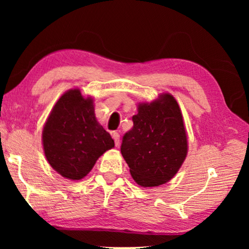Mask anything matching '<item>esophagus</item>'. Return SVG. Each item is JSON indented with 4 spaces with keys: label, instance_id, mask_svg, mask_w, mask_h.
<instances>
[{
    "label": "esophagus",
    "instance_id": "esophagus-1",
    "mask_svg": "<svg viewBox=\"0 0 249 249\" xmlns=\"http://www.w3.org/2000/svg\"><path fill=\"white\" fill-rule=\"evenodd\" d=\"M111 135H112V138L114 139L115 146H117V147H119V145H120V135H119V132L113 131Z\"/></svg>",
    "mask_w": 249,
    "mask_h": 249
}]
</instances>
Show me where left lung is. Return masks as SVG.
I'll use <instances>...</instances> for the list:
<instances>
[{
  "label": "left lung",
  "instance_id": "8db88e82",
  "mask_svg": "<svg viewBox=\"0 0 249 249\" xmlns=\"http://www.w3.org/2000/svg\"><path fill=\"white\" fill-rule=\"evenodd\" d=\"M134 127L122 138L121 154L138 185L168 182L185 161L188 144L181 111L175 97L162 94L152 103L138 105Z\"/></svg>",
  "mask_w": 249,
  "mask_h": 249
}]
</instances>
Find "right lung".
Segmentation results:
<instances>
[{
    "instance_id": "obj_1",
    "label": "right lung",
    "mask_w": 249,
    "mask_h": 249,
    "mask_svg": "<svg viewBox=\"0 0 249 249\" xmlns=\"http://www.w3.org/2000/svg\"><path fill=\"white\" fill-rule=\"evenodd\" d=\"M43 146L57 173L80 180L103 153L114 147V141L97 122L93 100L85 98L79 89H70L51 111L43 129Z\"/></svg>"
}]
</instances>
